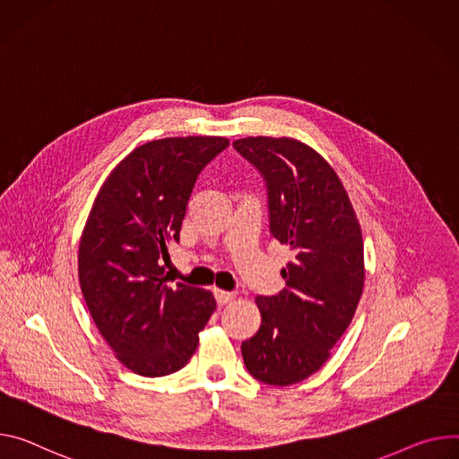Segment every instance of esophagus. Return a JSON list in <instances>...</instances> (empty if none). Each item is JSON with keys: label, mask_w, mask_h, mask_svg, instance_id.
<instances>
[{"label": "esophagus", "mask_w": 459, "mask_h": 459, "mask_svg": "<svg viewBox=\"0 0 459 459\" xmlns=\"http://www.w3.org/2000/svg\"><path fill=\"white\" fill-rule=\"evenodd\" d=\"M214 297H216V302L220 306H227L229 302L234 300V293H227V290H221V289L214 290Z\"/></svg>", "instance_id": "esophagus-1"}]
</instances>
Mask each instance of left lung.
<instances>
[{
  "mask_svg": "<svg viewBox=\"0 0 459 459\" xmlns=\"http://www.w3.org/2000/svg\"><path fill=\"white\" fill-rule=\"evenodd\" d=\"M232 146L267 185L271 234L293 251L285 287L258 297L262 325L241 342L255 379L287 386L318 371L351 324L364 287V245L357 214L335 170L290 137H247Z\"/></svg>",
  "mask_w": 459,
  "mask_h": 459,
  "instance_id": "left-lung-1",
  "label": "left lung"
}]
</instances>
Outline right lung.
Masks as SVG:
<instances>
[{"instance_id": "right-lung-1", "label": "right lung", "mask_w": 459, "mask_h": 459, "mask_svg": "<svg viewBox=\"0 0 459 459\" xmlns=\"http://www.w3.org/2000/svg\"><path fill=\"white\" fill-rule=\"evenodd\" d=\"M225 137H166L124 157L100 186L78 247L88 309L115 357L143 377L181 369L216 309L211 290L164 281L195 179Z\"/></svg>"}]
</instances>
